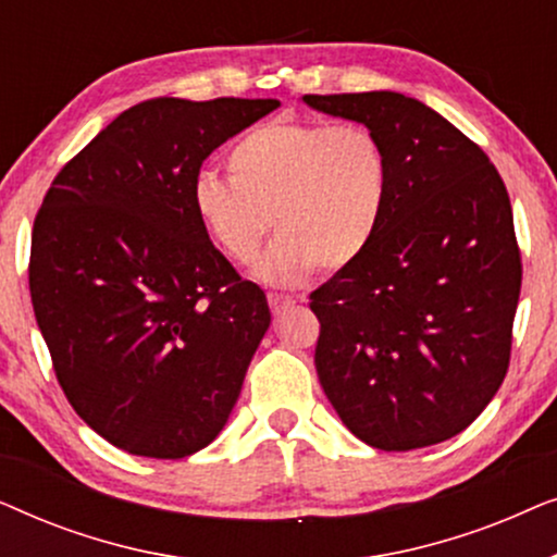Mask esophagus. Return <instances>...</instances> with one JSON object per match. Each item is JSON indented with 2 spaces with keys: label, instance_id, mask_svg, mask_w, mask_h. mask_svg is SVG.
Returning a JSON list of instances; mask_svg holds the SVG:
<instances>
[{
  "label": "esophagus",
  "instance_id": "34e87169",
  "mask_svg": "<svg viewBox=\"0 0 557 557\" xmlns=\"http://www.w3.org/2000/svg\"><path fill=\"white\" fill-rule=\"evenodd\" d=\"M269 304H271V311H273V314H284L286 309H292V307H294V299H292V296L269 294Z\"/></svg>",
  "mask_w": 557,
  "mask_h": 557
}]
</instances>
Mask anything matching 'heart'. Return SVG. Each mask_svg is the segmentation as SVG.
I'll use <instances>...</instances> for the list:
<instances>
[{"mask_svg": "<svg viewBox=\"0 0 557 557\" xmlns=\"http://www.w3.org/2000/svg\"><path fill=\"white\" fill-rule=\"evenodd\" d=\"M225 166L231 180L195 182V215L240 265L256 261L276 225L281 233L256 269L271 286L307 284L319 265H352L370 248L391 197L385 147L362 124L269 121L233 144Z\"/></svg>", "mask_w": 557, "mask_h": 557, "instance_id": "obj_1", "label": "heart"}]
</instances>
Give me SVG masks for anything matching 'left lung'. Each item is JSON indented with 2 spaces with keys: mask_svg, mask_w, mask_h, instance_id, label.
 I'll list each match as a JSON object with an SVG mask.
<instances>
[{
  "mask_svg": "<svg viewBox=\"0 0 557 557\" xmlns=\"http://www.w3.org/2000/svg\"><path fill=\"white\" fill-rule=\"evenodd\" d=\"M304 103L368 126L391 162L370 248L309 296L322 324L319 383L368 446L441 444L490 406L509 368L522 263L505 182L416 98L370 90Z\"/></svg>",
  "mask_w": 557,
  "mask_h": 557,
  "instance_id": "1",
  "label": "left lung"
}]
</instances>
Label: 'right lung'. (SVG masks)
Masks as SVG:
<instances>
[{
    "label": "right lung",
    "instance_id": "1",
    "mask_svg": "<svg viewBox=\"0 0 557 557\" xmlns=\"http://www.w3.org/2000/svg\"><path fill=\"white\" fill-rule=\"evenodd\" d=\"M276 98H151L81 149L33 227L29 294L75 413L109 444L185 459L215 441L271 324L193 208L220 144Z\"/></svg>",
    "mask_w": 557,
    "mask_h": 557
}]
</instances>
